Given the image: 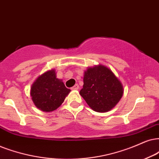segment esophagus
<instances>
[{"label":"esophagus","mask_w":159,"mask_h":159,"mask_svg":"<svg viewBox=\"0 0 159 159\" xmlns=\"http://www.w3.org/2000/svg\"><path fill=\"white\" fill-rule=\"evenodd\" d=\"M78 89H79V86H78V84H75V86L72 87V89L73 90H78Z\"/></svg>","instance_id":"esophagus-1"}]
</instances>
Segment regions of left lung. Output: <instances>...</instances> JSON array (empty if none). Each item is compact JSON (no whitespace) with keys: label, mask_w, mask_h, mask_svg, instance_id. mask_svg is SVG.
Segmentation results:
<instances>
[{"label":"left lung","mask_w":159,"mask_h":159,"mask_svg":"<svg viewBox=\"0 0 159 159\" xmlns=\"http://www.w3.org/2000/svg\"><path fill=\"white\" fill-rule=\"evenodd\" d=\"M80 94L94 111L106 112L121 99L123 86L111 70L103 65H96L84 72Z\"/></svg>","instance_id":"obj_1"}]
</instances>
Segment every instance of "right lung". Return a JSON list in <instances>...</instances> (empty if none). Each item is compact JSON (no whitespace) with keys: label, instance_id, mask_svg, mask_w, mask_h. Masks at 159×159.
I'll return each mask as SVG.
<instances>
[{"label":"right lung","instance_id":"add662e5","mask_svg":"<svg viewBox=\"0 0 159 159\" xmlns=\"http://www.w3.org/2000/svg\"><path fill=\"white\" fill-rule=\"evenodd\" d=\"M52 69L39 76L31 88V97L34 105L41 111L50 112L58 108L70 92L61 80L56 78Z\"/></svg>","mask_w":159,"mask_h":159}]
</instances>
